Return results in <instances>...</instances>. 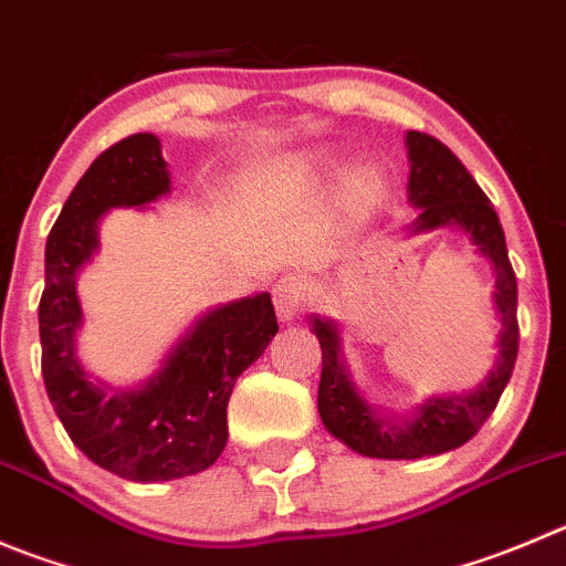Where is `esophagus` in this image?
<instances>
[{"label":"esophagus","mask_w":566,"mask_h":566,"mask_svg":"<svg viewBox=\"0 0 566 566\" xmlns=\"http://www.w3.org/2000/svg\"><path fill=\"white\" fill-rule=\"evenodd\" d=\"M310 301V284L307 276L301 273H284L276 284H273V304H276L279 318L290 321L301 313V307H307Z\"/></svg>","instance_id":"34e87169"}]
</instances>
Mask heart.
I'll list each match as a JSON object with an SVG mask.
<instances>
[{
	"mask_svg": "<svg viewBox=\"0 0 566 566\" xmlns=\"http://www.w3.org/2000/svg\"><path fill=\"white\" fill-rule=\"evenodd\" d=\"M385 178L377 167H357V170L348 172L346 187H343V198H346V206L355 214H363V211L374 209L377 200L382 198Z\"/></svg>",
	"mask_w": 566,
	"mask_h": 566,
	"instance_id": "1",
	"label": "heart"
}]
</instances>
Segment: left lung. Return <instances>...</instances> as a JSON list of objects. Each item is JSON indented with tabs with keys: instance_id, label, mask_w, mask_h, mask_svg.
<instances>
[{
	"instance_id": "obj_1",
	"label": "left lung",
	"mask_w": 566,
	"mask_h": 566,
	"mask_svg": "<svg viewBox=\"0 0 566 566\" xmlns=\"http://www.w3.org/2000/svg\"><path fill=\"white\" fill-rule=\"evenodd\" d=\"M410 181L408 200L419 206L421 214L413 231H430L438 226H461L480 253L494 265V304H497L503 332L494 371L480 388L463 396H438L427 399L413 413V421L402 427L379 419L357 394L352 374L340 360V337L332 321H313V332L321 343V385L318 413L324 427L346 447L368 458L385 461H413L424 455H441L467 443L485 424L514 371L520 352V324H516V276L505 248L503 226L497 211L478 187L461 158L436 136L410 130L408 134Z\"/></svg>"
}]
</instances>
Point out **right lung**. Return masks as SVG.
<instances>
[{
  "mask_svg": "<svg viewBox=\"0 0 566 566\" xmlns=\"http://www.w3.org/2000/svg\"><path fill=\"white\" fill-rule=\"evenodd\" d=\"M167 189L170 170L153 134L99 153L46 237L39 304L41 374L63 430L88 461L136 483L176 480L218 461L237 377L279 332L271 295L262 293L206 313L142 388L108 394L86 377L75 357L83 321L75 276L97 251L99 218L111 206H145Z\"/></svg>",
  "mask_w": 566,
  "mask_h": 566,
  "instance_id": "1",
  "label": "right lung"
}]
</instances>
